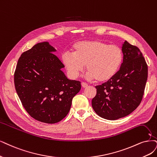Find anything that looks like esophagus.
I'll return each mask as SVG.
<instances>
[{
	"instance_id": "esophagus-1",
	"label": "esophagus",
	"mask_w": 157,
	"mask_h": 157,
	"mask_svg": "<svg viewBox=\"0 0 157 157\" xmlns=\"http://www.w3.org/2000/svg\"><path fill=\"white\" fill-rule=\"evenodd\" d=\"M82 86H83V88H86V87H87V86H88V84L85 83V82H82Z\"/></svg>"
}]
</instances>
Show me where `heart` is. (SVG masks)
<instances>
[{"label": "heart", "instance_id": "heart-1", "mask_svg": "<svg viewBox=\"0 0 157 157\" xmlns=\"http://www.w3.org/2000/svg\"><path fill=\"white\" fill-rule=\"evenodd\" d=\"M73 53H65L62 61L72 78L79 76L86 66L88 76L98 82L113 78L123 62V52L119 46L101 40H86L75 43Z\"/></svg>", "mask_w": 157, "mask_h": 157}]
</instances>
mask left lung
Returning a JSON list of instances; mask_svg holds the SVG:
<instances>
[{
    "mask_svg": "<svg viewBox=\"0 0 157 157\" xmlns=\"http://www.w3.org/2000/svg\"><path fill=\"white\" fill-rule=\"evenodd\" d=\"M124 58L113 78L96 86L92 106L100 117L115 120L129 115L140 105L147 79V65L140 50L125 40Z\"/></svg>",
    "mask_w": 157,
    "mask_h": 157,
    "instance_id": "8db88e82",
    "label": "left lung"
}]
</instances>
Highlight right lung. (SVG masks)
<instances>
[{
  "label": "right lung",
  "instance_id": "add662e5",
  "mask_svg": "<svg viewBox=\"0 0 157 157\" xmlns=\"http://www.w3.org/2000/svg\"><path fill=\"white\" fill-rule=\"evenodd\" d=\"M48 42L35 44L21 54L14 74L15 87L27 113L41 122H59L68 113L72 98L81 89L70 80Z\"/></svg>",
  "mask_w": 157,
  "mask_h": 157
}]
</instances>
